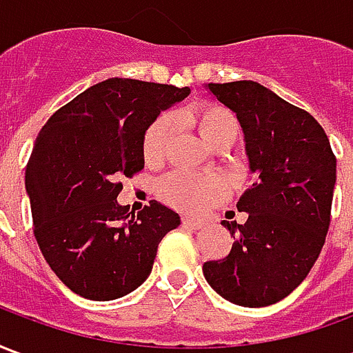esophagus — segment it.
Segmentation results:
<instances>
[{"label":"esophagus","instance_id":"34e87169","mask_svg":"<svg viewBox=\"0 0 353 353\" xmlns=\"http://www.w3.org/2000/svg\"><path fill=\"white\" fill-rule=\"evenodd\" d=\"M181 225H183V227H189V229L199 230L204 227V221H196V219H191V217H183V219H181Z\"/></svg>","mask_w":353,"mask_h":353}]
</instances>
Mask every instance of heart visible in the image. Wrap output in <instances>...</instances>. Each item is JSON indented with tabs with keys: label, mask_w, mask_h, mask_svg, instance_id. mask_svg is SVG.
Returning a JSON list of instances; mask_svg holds the SVG:
<instances>
[{
	"label": "heart",
	"mask_w": 353,
	"mask_h": 353,
	"mask_svg": "<svg viewBox=\"0 0 353 353\" xmlns=\"http://www.w3.org/2000/svg\"><path fill=\"white\" fill-rule=\"evenodd\" d=\"M187 119L208 145H230L238 136L236 117L221 103H200L187 113ZM170 134V115H159L149 123L141 138V157L149 166H154L164 159ZM159 194L164 202L181 212L200 214L227 194V183L219 176L174 172L162 177L159 183Z\"/></svg>",
	"instance_id": "obj_1"
}]
</instances>
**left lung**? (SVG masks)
I'll return each instance as SVG.
<instances>
[{"mask_svg": "<svg viewBox=\"0 0 353 353\" xmlns=\"http://www.w3.org/2000/svg\"><path fill=\"white\" fill-rule=\"evenodd\" d=\"M210 90L236 113L259 179L238 202L245 223L223 221L234 238L229 255L206 261L202 272L230 303L268 306L308 276L325 244L336 157L308 111L259 83H210Z\"/></svg>", "mask_w": 353, "mask_h": 353, "instance_id": "left-lung-1", "label": "left lung"}]
</instances>
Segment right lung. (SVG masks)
Instances as JSON below:
<instances>
[{
	"label": "right lung",
	"mask_w": 353,
	"mask_h": 353,
	"mask_svg": "<svg viewBox=\"0 0 353 353\" xmlns=\"http://www.w3.org/2000/svg\"><path fill=\"white\" fill-rule=\"evenodd\" d=\"M189 88L108 79L45 123L26 166L34 236L65 288L113 301L151 274L161 240L179 215L151 200L138 215L119 206L123 177L143 170L141 138L159 111Z\"/></svg>",
	"instance_id": "right-lung-1"
}]
</instances>
